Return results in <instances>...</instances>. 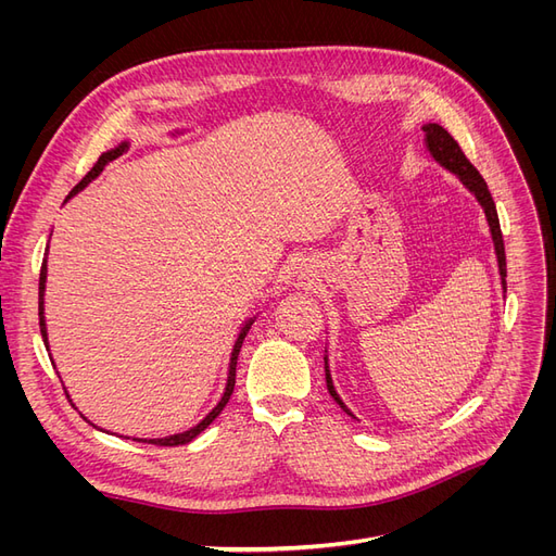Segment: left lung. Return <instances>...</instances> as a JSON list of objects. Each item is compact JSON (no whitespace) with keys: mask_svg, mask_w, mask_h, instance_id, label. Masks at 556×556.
I'll return each mask as SVG.
<instances>
[{"mask_svg":"<svg viewBox=\"0 0 556 556\" xmlns=\"http://www.w3.org/2000/svg\"><path fill=\"white\" fill-rule=\"evenodd\" d=\"M422 131H425V143H427L429 155H431L435 162H439L441 166H445L447 172H452L454 176H457V178L464 182V188H466L470 194H473V197L478 199V204L482 206L486 223H490V231H492L494 252H496V262H498L501 288L506 290V248H503L501 225H498V215H496V206H494V199H492V194H490V188H486V182H484V178L478 174L476 166L466 160V155L462 153L459 143L450 137L447 129H443L441 125H435V123H427V125L422 127ZM325 352H327V350H325ZM325 378H327V390H329L331 399H333L336 403H339V406H341L350 417H355V415H352V413L348 410L345 403L341 401L339 392H336L333 380H331V371H329V357H327V355H325Z\"/></svg>","mask_w":556,"mask_h":556,"instance_id":"left-lung-1","label":"left lung"}]
</instances>
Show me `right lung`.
Instances as JSON below:
<instances>
[{"label": "right lung", "instance_id": "right-lung-1", "mask_svg": "<svg viewBox=\"0 0 556 556\" xmlns=\"http://www.w3.org/2000/svg\"><path fill=\"white\" fill-rule=\"evenodd\" d=\"M182 129H176L172 137H176V134H180ZM129 148V141H123V143H117L115 148H111V150H106V153H102V157H99L97 162H94V166L92 169L88 172V176L83 178L76 188L70 192V197H66L64 201H70L74 194H78L83 188H86L88 182H92L99 174L104 172V166L109 164V162H113L115 157H121L125 150ZM48 250V248H46ZM46 276H48V264H46V260H43V264H41V274H39V327H41V339H43V345H46V350H50L48 348V329H46V315H43V294H46ZM252 323H255V317H250V319H245L243 323V327H241V331H239V336H237V341H233V348H231V357H229V371H227V384H225V392H223V396H220V401H217V406L201 419L199 425H194L192 429H188V431H182V433H174V435H164V439H134V441H141V443H153V445H166V447H174V445H185V443H190L192 439H197V435L204 431L213 419L223 413V408L227 406V401H229V396H231V392H233V382H237V359H239V352H241V345H243V339H245V333L250 331V327H252ZM50 357V355H48ZM50 362H53V357H50ZM83 419H88L86 415H83ZM90 422V419H88ZM92 425V422H90ZM94 427V425H92ZM123 439V435H121ZM125 439H129V435H125Z\"/></svg>", "mask_w": 556, "mask_h": 556}]
</instances>
